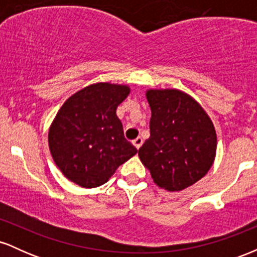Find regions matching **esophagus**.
<instances>
[{
	"instance_id": "1",
	"label": "esophagus",
	"mask_w": 257,
	"mask_h": 257,
	"mask_svg": "<svg viewBox=\"0 0 257 257\" xmlns=\"http://www.w3.org/2000/svg\"><path fill=\"white\" fill-rule=\"evenodd\" d=\"M133 145H134L139 150L141 147V145H143V139L137 138L135 140H133Z\"/></svg>"
}]
</instances>
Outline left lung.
Instances as JSON below:
<instances>
[{"label":"left lung","instance_id":"8db88e82","mask_svg":"<svg viewBox=\"0 0 257 257\" xmlns=\"http://www.w3.org/2000/svg\"><path fill=\"white\" fill-rule=\"evenodd\" d=\"M150 138L139 157L161 188L179 192L206 175L216 156V132L204 108L179 89H149Z\"/></svg>","mask_w":257,"mask_h":257}]
</instances>
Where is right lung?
<instances>
[{"instance_id": "obj_1", "label": "right lung", "mask_w": 257, "mask_h": 257, "mask_svg": "<svg viewBox=\"0 0 257 257\" xmlns=\"http://www.w3.org/2000/svg\"><path fill=\"white\" fill-rule=\"evenodd\" d=\"M129 93L128 85L99 82L64 102L49 126L48 145L65 178L81 187H98L138 152L116 114Z\"/></svg>"}]
</instances>
